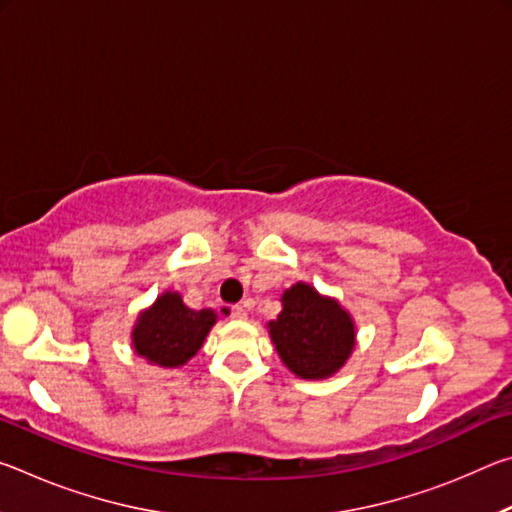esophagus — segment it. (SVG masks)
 Wrapping results in <instances>:
<instances>
[{
  "label": "esophagus",
  "instance_id": "34e87169",
  "mask_svg": "<svg viewBox=\"0 0 512 512\" xmlns=\"http://www.w3.org/2000/svg\"><path fill=\"white\" fill-rule=\"evenodd\" d=\"M230 316L235 318V320H246V318H248V311H246L244 307H241V305H235V307L230 309Z\"/></svg>",
  "mask_w": 512,
  "mask_h": 512
}]
</instances>
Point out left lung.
<instances>
[{
	"mask_svg": "<svg viewBox=\"0 0 512 512\" xmlns=\"http://www.w3.org/2000/svg\"><path fill=\"white\" fill-rule=\"evenodd\" d=\"M268 334L284 366L300 379L332 377L357 339L348 311L305 282L282 293V311L268 323Z\"/></svg>",
	"mask_w": 512,
	"mask_h": 512,
	"instance_id": "8db88e82",
	"label": "left lung"
}]
</instances>
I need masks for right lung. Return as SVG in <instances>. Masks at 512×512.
Here are the masks:
<instances>
[{
  "mask_svg": "<svg viewBox=\"0 0 512 512\" xmlns=\"http://www.w3.org/2000/svg\"><path fill=\"white\" fill-rule=\"evenodd\" d=\"M216 323L212 309H189L180 293L167 291L144 309L133 327V348L149 363L178 368L203 348L205 336Z\"/></svg>",
  "mask_w": 512,
  "mask_h": 512,
  "instance_id": "add662e5",
  "label": "right lung"
}]
</instances>
